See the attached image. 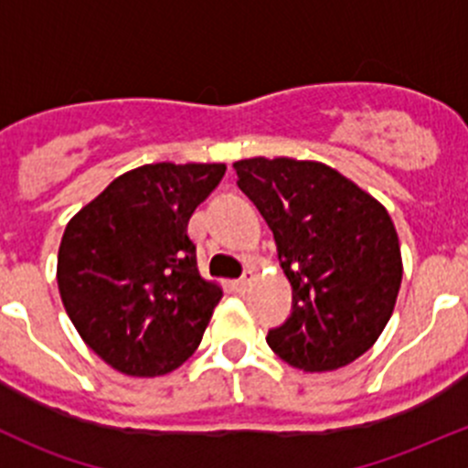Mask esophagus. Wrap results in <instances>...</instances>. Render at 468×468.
<instances>
[{
	"label": "esophagus",
	"mask_w": 468,
	"mask_h": 468,
	"mask_svg": "<svg viewBox=\"0 0 468 468\" xmlns=\"http://www.w3.org/2000/svg\"><path fill=\"white\" fill-rule=\"evenodd\" d=\"M253 281H256V273L249 269V271L242 273V278H239V281H235V287H238L239 292H244V290H249V287H251Z\"/></svg>",
	"instance_id": "esophagus-1"
}]
</instances>
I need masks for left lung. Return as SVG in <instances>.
Listing matches in <instances>:
<instances>
[{"mask_svg":"<svg viewBox=\"0 0 468 468\" xmlns=\"http://www.w3.org/2000/svg\"><path fill=\"white\" fill-rule=\"evenodd\" d=\"M233 167L292 285V314L267 344L296 369L351 365L380 337L399 296L403 262L389 212L314 160L247 158Z\"/></svg>","mask_w":468,"mask_h":468,"instance_id":"left-lung-1","label":"left lung"}]
</instances>
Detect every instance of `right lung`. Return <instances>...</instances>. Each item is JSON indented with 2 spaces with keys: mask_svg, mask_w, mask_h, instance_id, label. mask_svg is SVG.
<instances>
[{
  "mask_svg": "<svg viewBox=\"0 0 468 468\" xmlns=\"http://www.w3.org/2000/svg\"><path fill=\"white\" fill-rule=\"evenodd\" d=\"M221 163H155L117 176L65 226L58 292L83 342L126 376H163L199 346L221 287L201 278L187 221Z\"/></svg>",
  "mask_w": 468,
  "mask_h": 468,
  "instance_id": "1",
  "label": "right lung"
}]
</instances>
